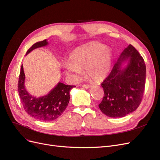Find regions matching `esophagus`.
<instances>
[{
    "label": "esophagus",
    "instance_id": "esophagus-1",
    "mask_svg": "<svg viewBox=\"0 0 160 160\" xmlns=\"http://www.w3.org/2000/svg\"><path fill=\"white\" fill-rule=\"evenodd\" d=\"M81 86L83 87V88H84L88 89V88H91V85H89V84H83V85H81Z\"/></svg>",
    "mask_w": 160,
    "mask_h": 160
}]
</instances>
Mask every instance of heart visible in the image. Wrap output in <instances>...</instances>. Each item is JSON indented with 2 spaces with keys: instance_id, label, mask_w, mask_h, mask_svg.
I'll use <instances>...</instances> for the list:
<instances>
[{
  "instance_id": "heart-1",
  "label": "heart",
  "mask_w": 160,
  "mask_h": 160,
  "mask_svg": "<svg viewBox=\"0 0 160 160\" xmlns=\"http://www.w3.org/2000/svg\"><path fill=\"white\" fill-rule=\"evenodd\" d=\"M112 53L109 47L101 43L93 42L77 47L69 58V62L62 65L67 74L71 75L75 79H79L83 69L85 74L93 81H100L109 74Z\"/></svg>"
}]
</instances>
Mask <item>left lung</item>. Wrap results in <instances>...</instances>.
<instances>
[{"label":"left lung","instance_id":"1","mask_svg":"<svg viewBox=\"0 0 160 160\" xmlns=\"http://www.w3.org/2000/svg\"><path fill=\"white\" fill-rule=\"evenodd\" d=\"M124 60H128V64L122 69ZM146 74V67L143 57L129 45L101 83L104 95L99 104L100 110L110 118H122L136 110L143 98Z\"/></svg>","mask_w":160,"mask_h":160}]
</instances>
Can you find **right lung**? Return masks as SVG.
I'll return each mask as SVG.
<instances>
[{
    "mask_svg": "<svg viewBox=\"0 0 160 160\" xmlns=\"http://www.w3.org/2000/svg\"><path fill=\"white\" fill-rule=\"evenodd\" d=\"M48 44L47 40L35 43L26 54L33 49ZM25 76L23 67L21 65L20 75L18 78V90L21 103L25 111L31 117L40 121H52L57 119L62 114L69 102L70 90L75 85H67L59 83L49 94L37 98L32 97L26 91L25 88Z\"/></svg>",
    "mask_w": 160,
    "mask_h": 160,
    "instance_id": "right-lung-1",
    "label": "right lung"
}]
</instances>
